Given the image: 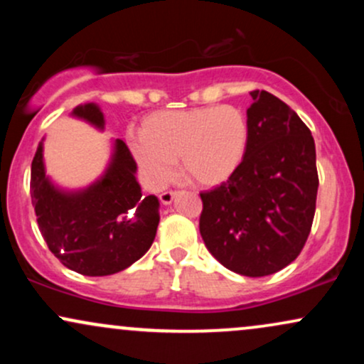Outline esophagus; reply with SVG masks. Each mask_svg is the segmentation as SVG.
I'll return each mask as SVG.
<instances>
[{"label":"esophagus","mask_w":364,"mask_h":364,"mask_svg":"<svg viewBox=\"0 0 364 364\" xmlns=\"http://www.w3.org/2000/svg\"><path fill=\"white\" fill-rule=\"evenodd\" d=\"M176 191H164V193L159 195V198H161V202L164 203V205H171L173 203V200L176 198Z\"/></svg>","instance_id":"esophagus-1"}]
</instances>
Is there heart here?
I'll list each match as a JSON object with an SVG mask.
<instances>
[{
	"label": "heart",
	"instance_id": "1",
	"mask_svg": "<svg viewBox=\"0 0 364 364\" xmlns=\"http://www.w3.org/2000/svg\"><path fill=\"white\" fill-rule=\"evenodd\" d=\"M140 139L133 144V156L154 185L168 181L178 161L193 185L214 188L241 169L252 127L241 107L215 104L154 112L141 123Z\"/></svg>",
	"mask_w": 364,
	"mask_h": 364
}]
</instances>
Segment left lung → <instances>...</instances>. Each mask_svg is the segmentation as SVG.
Segmentation results:
<instances>
[{
	"mask_svg": "<svg viewBox=\"0 0 364 364\" xmlns=\"http://www.w3.org/2000/svg\"><path fill=\"white\" fill-rule=\"evenodd\" d=\"M252 127L241 169L200 193V235L225 269L263 277L301 253L315 215L318 173L315 140L294 111L270 92H250Z\"/></svg>",
	"mask_w": 364,
	"mask_h": 364,
	"instance_id": "left-lung-1",
	"label": "left lung"
}]
</instances>
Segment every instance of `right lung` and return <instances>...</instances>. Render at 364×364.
Masks as SVG:
<instances>
[{"label":"right lung","mask_w":364,"mask_h":364,"mask_svg":"<svg viewBox=\"0 0 364 364\" xmlns=\"http://www.w3.org/2000/svg\"><path fill=\"white\" fill-rule=\"evenodd\" d=\"M72 116L104 129V114L95 102L80 104ZM135 173V159L116 139L102 176L80 190H66L46 174L44 139L39 141L31 171L32 205L41 235L63 265L101 277L128 269L149 252L161 203L156 195H141Z\"/></svg>","instance_id":"1"}]
</instances>
